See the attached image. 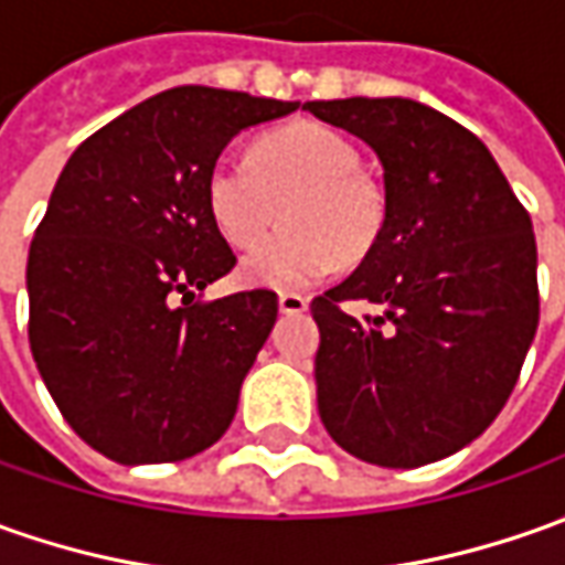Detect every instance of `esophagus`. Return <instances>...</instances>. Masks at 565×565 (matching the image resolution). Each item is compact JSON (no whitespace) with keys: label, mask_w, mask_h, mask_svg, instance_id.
<instances>
[{"label":"esophagus","mask_w":565,"mask_h":565,"mask_svg":"<svg viewBox=\"0 0 565 565\" xmlns=\"http://www.w3.org/2000/svg\"><path fill=\"white\" fill-rule=\"evenodd\" d=\"M278 309H281L284 315H299L309 309V299L302 297V294H290V290H284V294H278Z\"/></svg>","instance_id":"34e87169"}]
</instances>
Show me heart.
<instances>
[{
	"instance_id": "b5f03b06",
	"label": "heart",
	"mask_w": 565,
	"mask_h": 565,
	"mask_svg": "<svg viewBox=\"0 0 565 565\" xmlns=\"http://www.w3.org/2000/svg\"><path fill=\"white\" fill-rule=\"evenodd\" d=\"M284 225L253 247L241 278L268 290L324 281L343 259L377 244L386 201L359 172V148L321 122H294L253 145L250 160L218 157L206 172V210L232 247H250L278 218Z\"/></svg>"
}]
</instances>
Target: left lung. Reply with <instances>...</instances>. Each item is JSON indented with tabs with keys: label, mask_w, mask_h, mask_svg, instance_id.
<instances>
[{
	"label": "left lung",
	"mask_w": 565,
	"mask_h": 565,
	"mask_svg": "<svg viewBox=\"0 0 565 565\" xmlns=\"http://www.w3.org/2000/svg\"><path fill=\"white\" fill-rule=\"evenodd\" d=\"M377 153L386 222L347 281L312 299L318 414L377 467H424L482 436L539 328L532 218L460 122L412 98L306 102ZM364 298L355 319L340 301Z\"/></svg>",
	"instance_id": "1"
}]
</instances>
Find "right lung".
Instances as JSON below:
<instances>
[{
  "label": "right lung",
  "instance_id": "right-lung-1",
  "mask_svg": "<svg viewBox=\"0 0 565 565\" xmlns=\"http://www.w3.org/2000/svg\"><path fill=\"white\" fill-rule=\"evenodd\" d=\"M297 107L175 86L86 138L57 175L26 259L30 349L64 420L105 458L185 460L232 427L278 297L191 306L234 268L206 172L237 132Z\"/></svg>",
  "mask_w": 565,
  "mask_h": 565
}]
</instances>
